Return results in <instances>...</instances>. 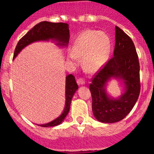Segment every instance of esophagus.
Instances as JSON below:
<instances>
[{
	"instance_id": "esophagus-1",
	"label": "esophagus",
	"mask_w": 154,
	"mask_h": 154,
	"mask_svg": "<svg viewBox=\"0 0 154 154\" xmlns=\"http://www.w3.org/2000/svg\"><path fill=\"white\" fill-rule=\"evenodd\" d=\"M77 84H78L79 86H82V85L85 84V80H83V78H81V77L77 79Z\"/></svg>"
}]
</instances>
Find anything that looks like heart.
Returning <instances> with one entry per match:
<instances>
[{"mask_svg":"<svg viewBox=\"0 0 154 154\" xmlns=\"http://www.w3.org/2000/svg\"><path fill=\"white\" fill-rule=\"evenodd\" d=\"M111 50V42L107 34L97 30H88L82 32L72 48L69 59L76 61L83 58V67L89 72H94L106 63Z\"/></svg>","mask_w":154,"mask_h":154,"instance_id":"b5f03b06","label":"heart"}]
</instances>
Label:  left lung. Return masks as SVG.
<instances>
[{"mask_svg":"<svg viewBox=\"0 0 154 154\" xmlns=\"http://www.w3.org/2000/svg\"><path fill=\"white\" fill-rule=\"evenodd\" d=\"M139 57L134 43L122 29L116 26V45L112 58L94 76L89 85L92 112L97 121L115 123L124 119L136 104L140 93ZM122 80L125 91L119 99L107 94L106 83L110 79Z\"/></svg>","mask_w":154,"mask_h":154,"instance_id":"8db88e82","label":"left lung"}]
</instances>
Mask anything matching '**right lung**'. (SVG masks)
<instances>
[{"label": "right lung", "mask_w": 154, "mask_h": 154, "mask_svg": "<svg viewBox=\"0 0 154 154\" xmlns=\"http://www.w3.org/2000/svg\"><path fill=\"white\" fill-rule=\"evenodd\" d=\"M68 24L66 23H52L49 21H42L34 26L27 34L24 35L17 44L13 55V60L20 53V51L32 42L38 41H52L57 42L59 46H67L69 42L70 34ZM78 86L75 80V77L72 74L66 77V106L63 112L49 123L45 125H37L40 127H55L62 123L68 115L70 109L71 99Z\"/></svg>", "instance_id": "1"}]
</instances>
